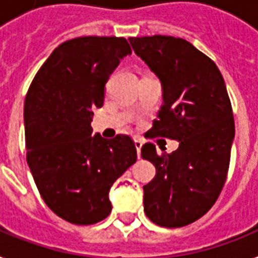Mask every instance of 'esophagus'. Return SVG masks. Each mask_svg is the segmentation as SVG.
Masks as SVG:
<instances>
[{
    "mask_svg": "<svg viewBox=\"0 0 258 258\" xmlns=\"http://www.w3.org/2000/svg\"><path fill=\"white\" fill-rule=\"evenodd\" d=\"M134 143H135V149H137L138 158H141V149H142V146H143V143H142L141 141H135Z\"/></svg>",
    "mask_w": 258,
    "mask_h": 258,
    "instance_id": "esophagus-1",
    "label": "esophagus"
}]
</instances>
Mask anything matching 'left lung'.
Instances as JSON below:
<instances>
[{
    "mask_svg": "<svg viewBox=\"0 0 258 258\" xmlns=\"http://www.w3.org/2000/svg\"><path fill=\"white\" fill-rule=\"evenodd\" d=\"M137 56L162 84V104L153 137L179 142L171 154L153 143L142 158L157 174L143 186L146 216L163 228H180L206 214L228 175L234 120L224 78L213 60L183 38H128Z\"/></svg>",
    "mask_w": 258,
    "mask_h": 258,
    "instance_id": "obj_1",
    "label": "left lung"
}]
</instances>
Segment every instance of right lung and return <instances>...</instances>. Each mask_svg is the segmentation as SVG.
<instances>
[{
	"label": "right lung",
	"instance_id": "1",
	"mask_svg": "<svg viewBox=\"0 0 258 258\" xmlns=\"http://www.w3.org/2000/svg\"><path fill=\"white\" fill-rule=\"evenodd\" d=\"M128 54L123 37L68 40L46 58L26 93L28 166L48 208L71 224L108 217L109 188L137 162L127 135H91L92 108L103 105L109 76Z\"/></svg>",
	"mask_w": 258,
	"mask_h": 258
}]
</instances>
